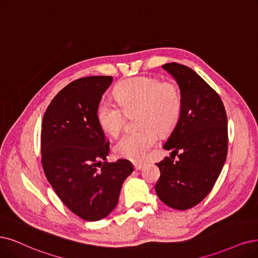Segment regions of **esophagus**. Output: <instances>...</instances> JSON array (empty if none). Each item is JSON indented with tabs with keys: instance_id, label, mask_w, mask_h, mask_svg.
Masks as SVG:
<instances>
[{
	"instance_id": "34e87169",
	"label": "esophagus",
	"mask_w": 258,
	"mask_h": 258,
	"mask_svg": "<svg viewBox=\"0 0 258 258\" xmlns=\"http://www.w3.org/2000/svg\"><path fill=\"white\" fill-rule=\"evenodd\" d=\"M134 167H135V170H141L145 167V164H134Z\"/></svg>"
}]
</instances>
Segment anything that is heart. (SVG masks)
I'll return each mask as SVG.
<instances>
[{"label": "heart", "instance_id": "1", "mask_svg": "<svg viewBox=\"0 0 258 258\" xmlns=\"http://www.w3.org/2000/svg\"><path fill=\"white\" fill-rule=\"evenodd\" d=\"M117 104L101 100L95 117L100 127L110 136H117L127 113L137 110V123L142 126L126 133L114 146L120 157L139 161L145 159L160 134L172 130L183 109L182 92L176 83L161 82L153 76H135L119 83L113 90Z\"/></svg>", "mask_w": 258, "mask_h": 258}]
</instances>
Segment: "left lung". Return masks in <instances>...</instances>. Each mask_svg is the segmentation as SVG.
I'll return each instance as SVG.
<instances>
[{
	"instance_id": "left-lung-1",
	"label": "left lung",
	"mask_w": 258,
	"mask_h": 258,
	"mask_svg": "<svg viewBox=\"0 0 258 258\" xmlns=\"http://www.w3.org/2000/svg\"><path fill=\"white\" fill-rule=\"evenodd\" d=\"M163 68L178 85L183 109L164 145L172 151L171 158L156 164L160 177L155 191L166 205L185 211L211 192L221 173L227 155V117L219 94L192 69L177 62Z\"/></svg>"
}]
</instances>
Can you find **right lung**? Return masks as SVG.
I'll use <instances>...</instances> for the list:
<instances>
[{
	"instance_id": "obj_1",
	"label": "right lung",
	"mask_w": 258,
	"mask_h": 258,
	"mask_svg": "<svg viewBox=\"0 0 258 258\" xmlns=\"http://www.w3.org/2000/svg\"><path fill=\"white\" fill-rule=\"evenodd\" d=\"M111 76H87L67 85L42 119L41 163L61 202L87 221L107 217L118 204L132 163H107L109 142L95 117Z\"/></svg>"
}]
</instances>
